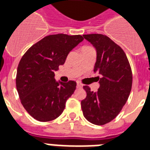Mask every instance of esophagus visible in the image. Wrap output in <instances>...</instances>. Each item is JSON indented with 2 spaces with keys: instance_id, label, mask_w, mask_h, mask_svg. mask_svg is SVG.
Listing matches in <instances>:
<instances>
[{
  "instance_id": "esophagus-1",
  "label": "esophagus",
  "mask_w": 150,
  "mask_h": 150,
  "mask_svg": "<svg viewBox=\"0 0 150 150\" xmlns=\"http://www.w3.org/2000/svg\"><path fill=\"white\" fill-rule=\"evenodd\" d=\"M82 84H81V83H80V82H77V83H76V87H77V88H82Z\"/></svg>"
}]
</instances>
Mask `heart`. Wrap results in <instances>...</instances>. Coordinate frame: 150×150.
<instances>
[{"label":"heart","mask_w":150,"mask_h":150,"mask_svg":"<svg viewBox=\"0 0 150 150\" xmlns=\"http://www.w3.org/2000/svg\"><path fill=\"white\" fill-rule=\"evenodd\" d=\"M89 47V46H83V47ZM83 47H82V48H83Z\"/></svg>","instance_id":"heart-1"}]
</instances>
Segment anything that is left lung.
Listing matches in <instances>:
<instances>
[{
	"instance_id": "obj_1",
	"label": "left lung",
	"mask_w": 150,
	"mask_h": 150,
	"mask_svg": "<svg viewBox=\"0 0 150 150\" xmlns=\"http://www.w3.org/2000/svg\"><path fill=\"white\" fill-rule=\"evenodd\" d=\"M83 38L96 48L94 72L102 75L97 92L83 86L87 96L81 101L83 114L89 122L104 125L114 119L129 97L132 86V68L127 55L107 36L84 34Z\"/></svg>"
}]
</instances>
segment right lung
<instances>
[{
	"instance_id": "obj_1",
	"label": "right lung",
	"mask_w": 150,
	"mask_h": 150,
	"mask_svg": "<svg viewBox=\"0 0 150 150\" xmlns=\"http://www.w3.org/2000/svg\"><path fill=\"white\" fill-rule=\"evenodd\" d=\"M83 40L81 35L47 36L22 57L16 74V88L23 107L37 120L50 121L63 112L76 83L56 82L54 71L64 64L69 52Z\"/></svg>"
}]
</instances>
